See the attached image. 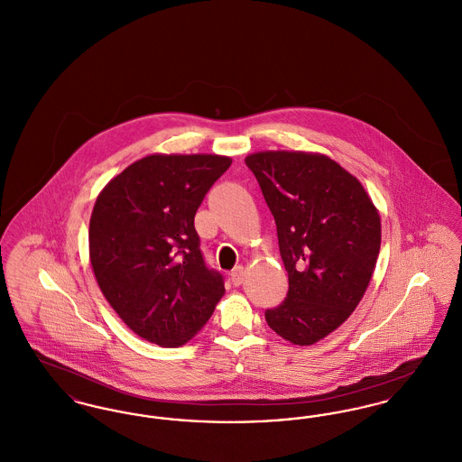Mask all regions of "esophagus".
Here are the masks:
<instances>
[{
	"instance_id": "34e87169",
	"label": "esophagus",
	"mask_w": 462,
	"mask_h": 462,
	"mask_svg": "<svg viewBox=\"0 0 462 462\" xmlns=\"http://www.w3.org/2000/svg\"><path fill=\"white\" fill-rule=\"evenodd\" d=\"M244 266H236L234 270H232V273H230V281H232V284L234 286H241L242 282H244Z\"/></svg>"
}]
</instances>
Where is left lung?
I'll return each instance as SVG.
<instances>
[{
	"label": "left lung",
	"mask_w": 462,
	"mask_h": 462,
	"mask_svg": "<svg viewBox=\"0 0 462 462\" xmlns=\"http://www.w3.org/2000/svg\"><path fill=\"white\" fill-rule=\"evenodd\" d=\"M275 218L289 277L282 305L266 310L270 329L298 346L337 329L373 277L381 218L356 176L329 155L263 151L245 157Z\"/></svg>",
	"instance_id": "1"
}]
</instances>
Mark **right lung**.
<instances>
[{
    "label": "right lung",
    "mask_w": 462,
    "mask_h": 462,
    "mask_svg": "<svg viewBox=\"0 0 462 462\" xmlns=\"http://www.w3.org/2000/svg\"><path fill=\"white\" fill-rule=\"evenodd\" d=\"M232 159L151 154L114 176L89 218V262L102 294L140 337L164 348L190 341L225 294L199 249L194 218Z\"/></svg>",
    "instance_id": "1"
}]
</instances>
